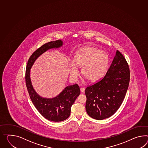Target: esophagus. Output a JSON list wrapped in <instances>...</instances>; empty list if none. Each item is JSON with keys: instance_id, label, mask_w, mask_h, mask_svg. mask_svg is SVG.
<instances>
[{"instance_id": "34e87169", "label": "esophagus", "mask_w": 148, "mask_h": 148, "mask_svg": "<svg viewBox=\"0 0 148 148\" xmlns=\"http://www.w3.org/2000/svg\"><path fill=\"white\" fill-rule=\"evenodd\" d=\"M80 90H81V91L82 92H83L84 91V90H85V88H80Z\"/></svg>"}]
</instances>
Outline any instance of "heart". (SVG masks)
<instances>
[{"label": "heart", "instance_id": "b5f03b06", "mask_svg": "<svg viewBox=\"0 0 148 148\" xmlns=\"http://www.w3.org/2000/svg\"><path fill=\"white\" fill-rule=\"evenodd\" d=\"M74 61L71 63L70 74L76 79L79 74L77 66H82L83 75L90 81H95L104 72L108 62V54L103 51L94 47H86L78 51L75 56Z\"/></svg>", "mask_w": 148, "mask_h": 148}]
</instances>
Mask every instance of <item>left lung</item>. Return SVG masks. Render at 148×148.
Masks as SVG:
<instances>
[{
    "instance_id": "obj_1",
    "label": "left lung",
    "mask_w": 148,
    "mask_h": 148,
    "mask_svg": "<svg viewBox=\"0 0 148 148\" xmlns=\"http://www.w3.org/2000/svg\"><path fill=\"white\" fill-rule=\"evenodd\" d=\"M130 81L129 65L123 54L116 50L104 76L85 90L88 114L99 120L113 115L125 97Z\"/></svg>"
}]
</instances>
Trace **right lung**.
Returning <instances> with one entry per match:
<instances>
[{
    "mask_svg": "<svg viewBox=\"0 0 148 148\" xmlns=\"http://www.w3.org/2000/svg\"><path fill=\"white\" fill-rule=\"evenodd\" d=\"M62 45V41L57 40L42 45L30 57L25 70V84L33 104L45 119L54 122L64 121L69 116L71 106L80 94L79 87L77 84L67 86L58 96L52 99L41 97L36 93L32 85L30 69L40 54L50 49L58 48Z\"/></svg>",
    "mask_w": 148,
    "mask_h": 148,
    "instance_id": "add662e5",
    "label": "right lung"
}]
</instances>
